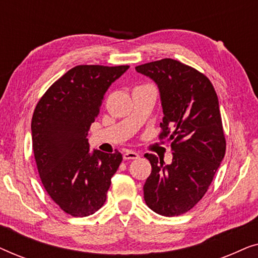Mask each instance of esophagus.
<instances>
[{"mask_svg": "<svg viewBox=\"0 0 258 258\" xmlns=\"http://www.w3.org/2000/svg\"><path fill=\"white\" fill-rule=\"evenodd\" d=\"M140 157V155L135 153V151H132V150H126L124 154H123V158H124L125 161H130V160H137V158Z\"/></svg>", "mask_w": 258, "mask_h": 258, "instance_id": "1", "label": "esophagus"}]
</instances>
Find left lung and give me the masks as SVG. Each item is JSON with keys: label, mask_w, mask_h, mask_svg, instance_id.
I'll return each instance as SVG.
<instances>
[{"label": "left lung", "mask_w": 258, "mask_h": 258, "mask_svg": "<svg viewBox=\"0 0 258 258\" xmlns=\"http://www.w3.org/2000/svg\"><path fill=\"white\" fill-rule=\"evenodd\" d=\"M158 86L163 108L160 140L170 143L171 164L146 154L151 174L144 183L147 206L162 216H178L202 200L225 154L218 98L210 80L172 58L137 66Z\"/></svg>", "instance_id": "obj_1"}]
</instances>
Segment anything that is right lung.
Segmentation results:
<instances>
[{"label":"right lung","mask_w":258,"mask_h":258,"mask_svg":"<svg viewBox=\"0 0 258 258\" xmlns=\"http://www.w3.org/2000/svg\"><path fill=\"white\" fill-rule=\"evenodd\" d=\"M129 66H76L49 87L31 119L37 170L50 199L74 217L103 206L111 177L122 162L118 151L89 153L88 132L100 114L105 91Z\"/></svg>","instance_id":"right-lung-1"}]
</instances>
